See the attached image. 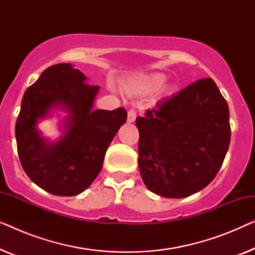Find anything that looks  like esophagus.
<instances>
[{"label":"esophagus","instance_id":"obj_1","mask_svg":"<svg viewBox=\"0 0 255 255\" xmlns=\"http://www.w3.org/2000/svg\"><path fill=\"white\" fill-rule=\"evenodd\" d=\"M135 117H137V114H135L134 110H130L128 113V123H133L135 121Z\"/></svg>","mask_w":255,"mask_h":255}]
</instances>
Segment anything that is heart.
Segmentation results:
<instances>
[{
	"label": "heart",
	"mask_w": 255,
	"mask_h": 255,
	"mask_svg": "<svg viewBox=\"0 0 255 255\" xmlns=\"http://www.w3.org/2000/svg\"><path fill=\"white\" fill-rule=\"evenodd\" d=\"M167 76L163 73H151V74L134 76L123 85L125 93L130 95H147L159 89V95H166L173 90L170 85H163Z\"/></svg>",
	"instance_id": "heart-1"
}]
</instances>
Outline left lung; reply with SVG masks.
Wrapping results in <instances>:
<instances>
[{
  "label": "left lung",
  "instance_id": "8db88e82",
  "mask_svg": "<svg viewBox=\"0 0 255 255\" xmlns=\"http://www.w3.org/2000/svg\"><path fill=\"white\" fill-rule=\"evenodd\" d=\"M138 167L148 190L182 198L208 186L229 149V107L212 79L191 83L135 120Z\"/></svg>",
  "mask_w": 255,
  "mask_h": 255
}]
</instances>
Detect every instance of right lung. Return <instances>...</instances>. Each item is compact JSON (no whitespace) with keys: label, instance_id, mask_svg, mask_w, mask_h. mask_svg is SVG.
I'll return each instance as SVG.
<instances>
[{"label":"right lung","instance_id":"obj_1","mask_svg":"<svg viewBox=\"0 0 255 255\" xmlns=\"http://www.w3.org/2000/svg\"><path fill=\"white\" fill-rule=\"evenodd\" d=\"M72 64L51 66L26 89L16 122L20 163L31 181L57 196H75L99 175L104 155L120 128L127 122L124 108L94 110L99 86ZM61 111V137L45 138L41 120Z\"/></svg>","mask_w":255,"mask_h":255}]
</instances>
